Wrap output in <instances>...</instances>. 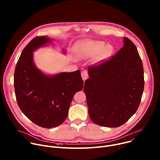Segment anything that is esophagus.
<instances>
[{
    "label": "esophagus",
    "instance_id": "34e87169",
    "mask_svg": "<svg viewBox=\"0 0 160 160\" xmlns=\"http://www.w3.org/2000/svg\"><path fill=\"white\" fill-rule=\"evenodd\" d=\"M81 76H82V78L83 79V80L85 82V80L88 77V73L87 71L84 70V71H82L81 72Z\"/></svg>",
    "mask_w": 160,
    "mask_h": 160
}]
</instances>
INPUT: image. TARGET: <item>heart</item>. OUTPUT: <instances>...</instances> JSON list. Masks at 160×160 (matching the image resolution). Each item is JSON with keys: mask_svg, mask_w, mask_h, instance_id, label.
I'll return each instance as SVG.
<instances>
[{"mask_svg": "<svg viewBox=\"0 0 160 160\" xmlns=\"http://www.w3.org/2000/svg\"><path fill=\"white\" fill-rule=\"evenodd\" d=\"M73 52L78 59H86L93 56L91 60L92 64L98 65L111 56L113 48L109 44L106 45L103 41L85 40L75 45Z\"/></svg>", "mask_w": 160, "mask_h": 160, "instance_id": "1", "label": "heart"}]
</instances>
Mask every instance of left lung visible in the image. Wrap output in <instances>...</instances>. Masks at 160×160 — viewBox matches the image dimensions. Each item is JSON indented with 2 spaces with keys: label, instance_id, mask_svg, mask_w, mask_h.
Listing matches in <instances>:
<instances>
[{
  "label": "left lung",
  "instance_id": "1",
  "mask_svg": "<svg viewBox=\"0 0 160 160\" xmlns=\"http://www.w3.org/2000/svg\"><path fill=\"white\" fill-rule=\"evenodd\" d=\"M123 47L99 66L88 69L83 90L90 118L107 127L124 124L138 110L144 80L142 60L134 43L124 37Z\"/></svg>",
  "mask_w": 160,
  "mask_h": 160
}]
</instances>
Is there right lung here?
<instances>
[{
  "mask_svg": "<svg viewBox=\"0 0 160 160\" xmlns=\"http://www.w3.org/2000/svg\"><path fill=\"white\" fill-rule=\"evenodd\" d=\"M52 41L48 36L32 40L21 54L14 76L16 98L21 111L36 125L48 128L64 122L74 95L83 87L79 70L49 75L36 66L33 52ZM62 52L66 54L64 50Z\"/></svg>",
  "mask_w": 160,
  "mask_h": 160,
  "instance_id": "obj_1",
  "label": "right lung"
}]
</instances>
